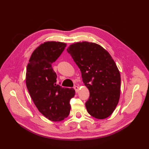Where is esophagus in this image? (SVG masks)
<instances>
[{
	"mask_svg": "<svg viewBox=\"0 0 149 149\" xmlns=\"http://www.w3.org/2000/svg\"><path fill=\"white\" fill-rule=\"evenodd\" d=\"M74 89L75 90V91H76V93H77V91H79V87H77V86H74Z\"/></svg>",
	"mask_w": 149,
	"mask_h": 149,
	"instance_id": "1",
	"label": "esophagus"
}]
</instances>
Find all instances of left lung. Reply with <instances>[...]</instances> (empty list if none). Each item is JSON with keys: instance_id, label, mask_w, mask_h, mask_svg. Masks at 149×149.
<instances>
[{"instance_id": "obj_1", "label": "left lung", "mask_w": 149, "mask_h": 149, "mask_svg": "<svg viewBox=\"0 0 149 149\" xmlns=\"http://www.w3.org/2000/svg\"><path fill=\"white\" fill-rule=\"evenodd\" d=\"M79 68L82 81L90 91L86 102L89 114L102 119L110 116L120 97L121 76L115 61L101 45L77 42L67 49Z\"/></svg>"}]
</instances>
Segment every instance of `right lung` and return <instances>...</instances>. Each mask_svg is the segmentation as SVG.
<instances>
[{
    "mask_svg": "<svg viewBox=\"0 0 149 149\" xmlns=\"http://www.w3.org/2000/svg\"><path fill=\"white\" fill-rule=\"evenodd\" d=\"M60 42H46L32 53L26 72V85L38 110L52 121H61L70 111V101L74 97L73 88L56 84L57 75L52 67L66 47Z\"/></svg>",
    "mask_w": 149,
    "mask_h": 149,
    "instance_id": "1",
    "label": "right lung"
}]
</instances>
